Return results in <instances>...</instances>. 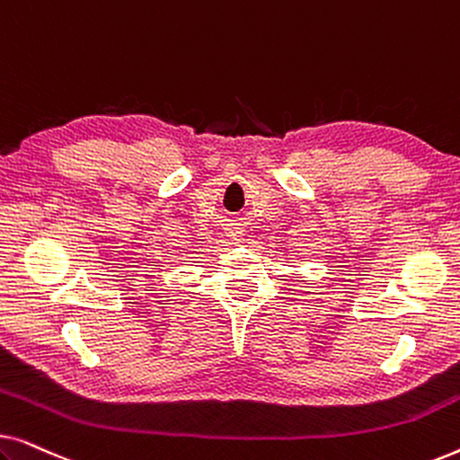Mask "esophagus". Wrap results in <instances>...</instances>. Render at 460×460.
Instances as JSON below:
<instances>
[{"mask_svg":"<svg viewBox=\"0 0 460 460\" xmlns=\"http://www.w3.org/2000/svg\"><path fill=\"white\" fill-rule=\"evenodd\" d=\"M243 232H241V228H232L230 230V238H232V241H234V243H241L243 241Z\"/></svg>","mask_w":460,"mask_h":460,"instance_id":"34e87169","label":"esophagus"}]
</instances>
